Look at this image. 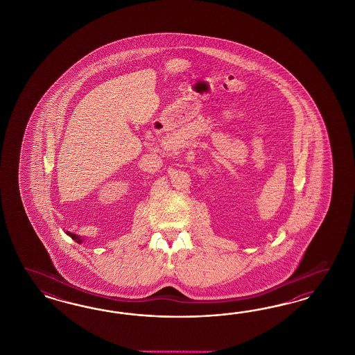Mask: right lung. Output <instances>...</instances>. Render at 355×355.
<instances>
[{
	"instance_id": "obj_1",
	"label": "right lung",
	"mask_w": 355,
	"mask_h": 355,
	"mask_svg": "<svg viewBox=\"0 0 355 355\" xmlns=\"http://www.w3.org/2000/svg\"><path fill=\"white\" fill-rule=\"evenodd\" d=\"M67 234H69V236H71V238H73V239H74V241H76V242H78V243H82V239H80V238H79V236H76V234H73V233H70V232H67Z\"/></svg>"
}]
</instances>
